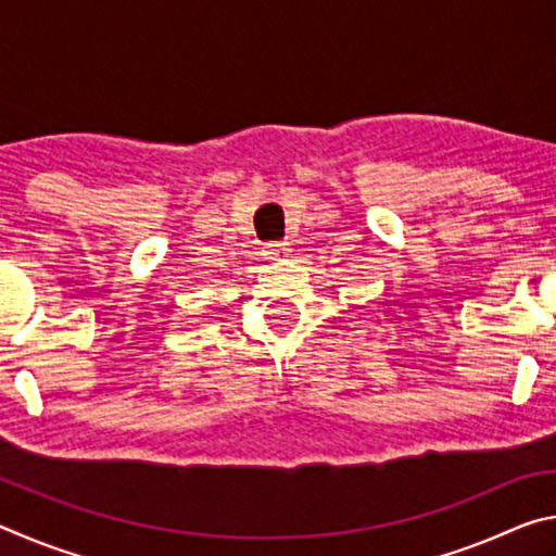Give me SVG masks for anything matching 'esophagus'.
Segmentation results:
<instances>
[{
  "label": "esophagus",
  "mask_w": 556,
  "mask_h": 556,
  "mask_svg": "<svg viewBox=\"0 0 556 556\" xmlns=\"http://www.w3.org/2000/svg\"><path fill=\"white\" fill-rule=\"evenodd\" d=\"M267 248H269V255H271V257H285V255H289V242H269Z\"/></svg>",
  "instance_id": "1"
}]
</instances>
